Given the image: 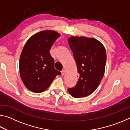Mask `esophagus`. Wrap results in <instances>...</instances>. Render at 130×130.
<instances>
[{
  "mask_svg": "<svg viewBox=\"0 0 130 130\" xmlns=\"http://www.w3.org/2000/svg\"><path fill=\"white\" fill-rule=\"evenodd\" d=\"M65 73V70H64V69L62 70V71H61V75H62V76H63V75H64Z\"/></svg>",
  "mask_w": 130,
  "mask_h": 130,
  "instance_id": "34e87169",
  "label": "esophagus"
}]
</instances>
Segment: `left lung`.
<instances>
[{
	"label": "left lung",
	"mask_w": 130,
	"mask_h": 130,
	"mask_svg": "<svg viewBox=\"0 0 130 130\" xmlns=\"http://www.w3.org/2000/svg\"><path fill=\"white\" fill-rule=\"evenodd\" d=\"M68 43L76 61L78 80L68 91L73 98L87 97L95 91L104 76L107 54L100 41L86 37H71Z\"/></svg>",
	"instance_id": "left-lung-1"
}]
</instances>
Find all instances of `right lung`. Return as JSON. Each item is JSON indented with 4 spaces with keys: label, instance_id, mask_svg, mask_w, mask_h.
I'll use <instances>...</instances> for the list:
<instances>
[{
    "label": "right lung",
    "instance_id": "obj_1",
    "mask_svg": "<svg viewBox=\"0 0 130 130\" xmlns=\"http://www.w3.org/2000/svg\"><path fill=\"white\" fill-rule=\"evenodd\" d=\"M60 34L53 30L37 32L26 42L19 60V73L25 86L34 93L47 89L61 72L54 68L50 54L53 44Z\"/></svg>",
    "mask_w": 130,
    "mask_h": 130
}]
</instances>
